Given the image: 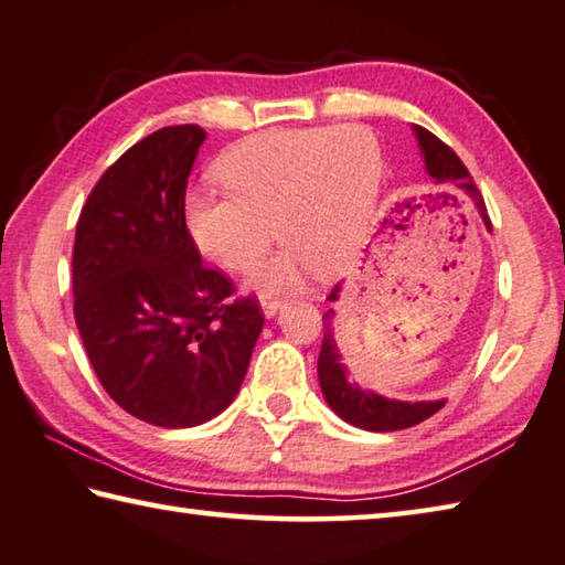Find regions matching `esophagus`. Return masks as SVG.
<instances>
[{
    "instance_id": "1",
    "label": "esophagus",
    "mask_w": 565,
    "mask_h": 565,
    "mask_svg": "<svg viewBox=\"0 0 565 565\" xmlns=\"http://www.w3.org/2000/svg\"><path fill=\"white\" fill-rule=\"evenodd\" d=\"M259 303H262V311L271 318L276 311L281 309L284 301L276 299V296H271V294H259Z\"/></svg>"
}]
</instances>
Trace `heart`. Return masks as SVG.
Listing matches in <instances>:
<instances>
[{"label": "heart", "mask_w": 565, "mask_h": 565, "mask_svg": "<svg viewBox=\"0 0 565 565\" xmlns=\"http://www.w3.org/2000/svg\"><path fill=\"white\" fill-rule=\"evenodd\" d=\"M212 172L227 198L190 190L184 232L224 271H247L274 232L286 249L252 279L274 289L299 281L306 266L331 279L353 264L373 220L383 150L363 126L269 130L234 142Z\"/></svg>", "instance_id": "obj_1"}]
</instances>
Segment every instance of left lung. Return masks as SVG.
<instances>
[{"instance_id": "left-lung-1", "label": "left lung", "mask_w": 565, "mask_h": 565, "mask_svg": "<svg viewBox=\"0 0 565 565\" xmlns=\"http://www.w3.org/2000/svg\"><path fill=\"white\" fill-rule=\"evenodd\" d=\"M413 130L417 136L419 150H423L425 156V168L437 188L467 192L469 198L475 200L481 220L487 222V227H491L484 198H481V192L477 190L475 180H471L469 170L465 168V162L459 160L457 152L427 128L415 126ZM338 296H341V284L333 286V291L328 294V301L335 303ZM333 321L335 311L328 306V311L323 313V343L321 353H318V383H321L326 403L331 405L338 417L351 423L353 427L371 429V433H395V429L419 425L423 419L433 417L437 409H443L445 399H433V403H403V399H387L353 383L351 377H348L345 365L341 363V353H338L333 341Z\"/></svg>"}]
</instances>
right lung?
Instances as JSON below:
<instances>
[{"label":"right lung","mask_w":565,"mask_h":565,"mask_svg":"<svg viewBox=\"0 0 565 565\" xmlns=\"http://www.w3.org/2000/svg\"><path fill=\"white\" fill-rule=\"evenodd\" d=\"M200 126L138 140L100 175L74 242V318L100 385L132 417L194 427L237 397L264 313L234 299L182 224Z\"/></svg>","instance_id":"1"}]
</instances>
